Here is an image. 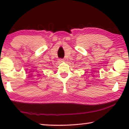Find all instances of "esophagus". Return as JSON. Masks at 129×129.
<instances>
[{"label":"esophagus","mask_w":129,"mask_h":129,"mask_svg":"<svg viewBox=\"0 0 129 129\" xmlns=\"http://www.w3.org/2000/svg\"><path fill=\"white\" fill-rule=\"evenodd\" d=\"M63 59H59V62H61V61H63Z\"/></svg>","instance_id":"obj_1"}]
</instances>
